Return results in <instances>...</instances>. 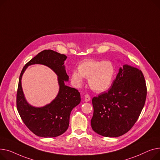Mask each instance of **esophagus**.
Here are the masks:
<instances>
[{
	"mask_svg": "<svg viewBox=\"0 0 160 160\" xmlns=\"http://www.w3.org/2000/svg\"><path fill=\"white\" fill-rule=\"evenodd\" d=\"M84 101H85L86 102H88V101H89L90 100V96L88 95V94H85V95H84Z\"/></svg>",
	"mask_w": 160,
	"mask_h": 160,
	"instance_id": "obj_1",
	"label": "esophagus"
}]
</instances>
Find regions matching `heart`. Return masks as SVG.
<instances>
[{"label": "heart", "instance_id": "b5f03b06", "mask_svg": "<svg viewBox=\"0 0 160 160\" xmlns=\"http://www.w3.org/2000/svg\"><path fill=\"white\" fill-rule=\"evenodd\" d=\"M115 75V67L110 61L93 59L83 61L74 70L72 80L76 87L82 84L83 78L88 79L90 87L95 92H102L110 88Z\"/></svg>", "mask_w": 160, "mask_h": 160}]
</instances>
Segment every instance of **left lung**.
I'll list each match as a JSON object with an SVG mask.
<instances>
[{
	"mask_svg": "<svg viewBox=\"0 0 160 160\" xmlns=\"http://www.w3.org/2000/svg\"><path fill=\"white\" fill-rule=\"evenodd\" d=\"M146 97L142 72L123 65L108 90L92 99L93 130L101 136L112 138L127 133L137 121Z\"/></svg>",
	"mask_w": 160,
	"mask_h": 160,
	"instance_id": "left-lung-1",
	"label": "left lung"
}]
</instances>
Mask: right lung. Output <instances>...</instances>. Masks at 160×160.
<instances>
[{
    "instance_id": "obj_1",
    "label": "right lung",
    "mask_w": 160,
    "mask_h": 160,
    "mask_svg": "<svg viewBox=\"0 0 160 160\" xmlns=\"http://www.w3.org/2000/svg\"><path fill=\"white\" fill-rule=\"evenodd\" d=\"M67 58L64 54L45 50L27 62L21 71L17 92V108L26 126L38 136L53 138L65 132L69 126L71 111L81 102L79 91L64 84L69 79L64 65ZM35 63L50 68L58 76V96L50 104L42 108L30 106L25 100L22 88L21 79L24 71L28 65Z\"/></svg>"
}]
</instances>
